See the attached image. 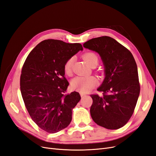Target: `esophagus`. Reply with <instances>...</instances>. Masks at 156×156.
<instances>
[{
	"label": "esophagus",
	"instance_id": "1",
	"mask_svg": "<svg viewBox=\"0 0 156 156\" xmlns=\"http://www.w3.org/2000/svg\"><path fill=\"white\" fill-rule=\"evenodd\" d=\"M80 95H81V97H83V96H85L86 94H85V93H83V92H80Z\"/></svg>",
	"mask_w": 156,
	"mask_h": 156
}]
</instances>
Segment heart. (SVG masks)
Instances as JSON below:
<instances>
[{
  "mask_svg": "<svg viewBox=\"0 0 156 156\" xmlns=\"http://www.w3.org/2000/svg\"><path fill=\"white\" fill-rule=\"evenodd\" d=\"M83 58L90 66L94 64H98V56L93 52H88L83 55ZM74 62V57L69 58L64 64V72L66 74L70 75L72 73L73 66ZM98 84V81L94 76L88 77H77L73 79L71 83L73 89L80 91L81 92L86 93L90 91Z\"/></svg>",
  "mask_w": 156,
  "mask_h": 156,
  "instance_id": "obj_1",
  "label": "heart"
}]
</instances>
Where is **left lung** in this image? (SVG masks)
I'll return each instance as SVG.
<instances>
[{"instance_id":"obj_1","label":"left lung","mask_w":156,"mask_h":156,"mask_svg":"<svg viewBox=\"0 0 156 156\" xmlns=\"http://www.w3.org/2000/svg\"><path fill=\"white\" fill-rule=\"evenodd\" d=\"M83 47L100 55L105 77L98 91L92 94L90 115L94 122L108 129H117L129 121L140 93L138 70L133 55L109 36L92 38Z\"/></svg>"}]
</instances>
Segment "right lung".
I'll return each instance as SVG.
<instances>
[{
	"instance_id": "1",
	"label": "right lung",
	"mask_w": 156,
	"mask_h": 156,
	"mask_svg": "<svg viewBox=\"0 0 156 156\" xmlns=\"http://www.w3.org/2000/svg\"><path fill=\"white\" fill-rule=\"evenodd\" d=\"M83 49L81 44L45 40L31 51L23 66V100L32 120L48 133H55L68 127L73 108L81 100L77 92L65 94L69 83L64 66L69 58Z\"/></svg>"
}]
</instances>
